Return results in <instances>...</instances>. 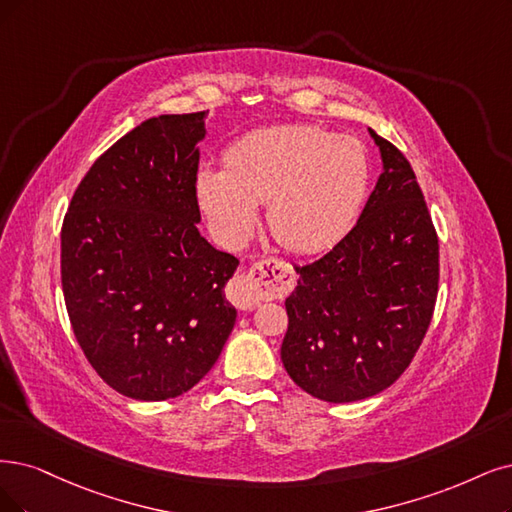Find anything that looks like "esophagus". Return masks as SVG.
<instances>
[{"mask_svg": "<svg viewBox=\"0 0 512 512\" xmlns=\"http://www.w3.org/2000/svg\"><path fill=\"white\" fill-rule=\"evenodd\" d=\"M295 276L287 261L282 259H261L253 263V268L236 276L230 282L232 304L240 310H255L261 301L280 299L293 291Z\"/></svg>", "mask_w": 512, "mask_h": 512, "instance_id": "1", "label": "esophagus"}]
</instances>
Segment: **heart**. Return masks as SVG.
I'll use <instances>...</instances> for the list:
<instances>
[{"mask_svg":"<svg viewBox=\"0 0 512 512\" xmlns=\"http://www.w3.org/2000/svg\"><path fill=\"white\" fill-rule=\"evenodd\" d=\"M223 166L196 175L208 230L240 246L255 230L257 204H268L272 236L297 255L327 251L348 232L369 177L361 143L310 124L253 130L227 147Z\"/></svg>","mask_w":512,"mask_h":512,"instance_id":"obj_1","label":"heart"}]
</instances>
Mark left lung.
I'll list each match as a JSON object with an SVG mask.
<instances>
[{
  "label": "left lung",
  "mask_w": 512,
  "mask_h": 512,
  "mask_svg": "<svg viewBox=\"0 0 512 512\" xmlns=\"http://www.w3.org/2000/svg\"><path fill=\"white\" fill-rule=\"evenodd\" d=\"M384 173L333 249L295 266L282 365L327 403L386 390L413 361L439 291V238L409 160L369 128Z\"/></svg>",
  "instance_id": "1"
}]
</instances>
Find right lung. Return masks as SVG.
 Wrapping results in <instances>:
<instances>
[{"label": "right lung", "mask_w": 512, "mask_h": 512, "mask_svg": "<svg viewBox=\"0 0 512 512\" xmlns=\"http://www.w3.org/2000/svg\"><path fill=\"white\" fill-rule=\"evenodd\" d=\"M204 118L173 113L132 128L90 166L63 221L75 339L101 380L137 401L194 388L236 323L223 287L238 259L196 225Z\"/></svg>", "instance_id": "1"}]
</instances>
